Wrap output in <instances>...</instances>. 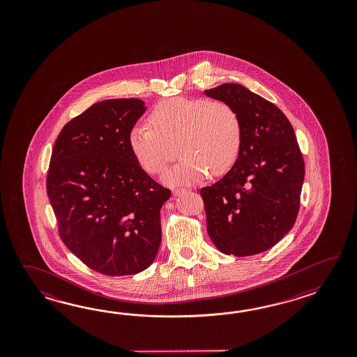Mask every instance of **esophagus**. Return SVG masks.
Masks as SVG:
<instances>
[{
    "instance_id": "1",
    "label": "esophagus",
    "mask_w": 357,
    "mask_h": 357,
    "mask_svg": "<svg viewBox=\"0 0 357 357\" xmlns=\"http://www.w3.org/2000/svg\"><path fill=\"white\" fill-rule=\"evenodd\" d=\"M186 191H189L188 189H174L172 190V192H174V195L175 197H178V195H181L183 192H186Z\"/></svg>"
}]
</instances>
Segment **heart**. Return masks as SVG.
I'll list each match as a JSON object with an SVG mask.
<instances>
[{
    "label": "heart",
    "instance_id": "b5f03b06",
    "mask_svg": "<svg viewBox=\"0 0 357 357\" xmlns=\"http://www.w3.org/2000/svg\"><path fill=\"white\" fill-rule=\"evenodd\" d=\"M148 123H137L128 142L134 158L151 175H158L182 154L163 180L189 185L227 174L235 166L243 140V119L231 103L205 98L166 99L154 107Z\"/></svg>",
    "mask_w": 357,
    "mask_h": 357
}]
</instances>
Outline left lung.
<instances>
[{"label":"left lung","instance_id":"left-lung-1","mask_svg":"<svg viewBox=\"0 0 357 357\" xmlns=\"http://www.w3.org/2000/svg\"><path fill=\"white\" fill-rule=\"evenodd\" d=\"M231 103L243 119L235 166L200 189L206 231L225 254L249 257L273 248L296 222L305 177L294 128L278 107L240 84L205 91Z\"/></svg>","mask_w":357,"mask_h":357}]
</instances>
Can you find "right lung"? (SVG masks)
<instances>
[{
    "mask_svg": "<svg viewBox=\"0 0 357 357\" xmlns=\"http://www.w3.org/2000/svg\"><path fill=\"white\" fill-rule=\"evenodd\" d=\"M145 109L137 98L94 103L61 130L47 174L62 243L88 268L111 277L152 264L160 208L171 197L130 151V130Z\"/></svg>",
    "mask_w": 357,
    "mask_h": 357,
    "instance_id": "right-lung-1",
    "label": "right lung"
}]
</instances>
